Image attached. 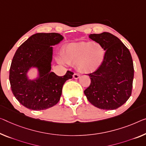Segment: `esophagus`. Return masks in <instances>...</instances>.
Masks as SVG:
<instances>
[{"label":"esophagus","mask_w":146,"mask_h":146,"mask_svg":"<svg viewBox=\"0 0 146 146\" xmlns=\"http://www.w3.org/2000/svg\"><path fill=\"white\" fill-rule=\"evenodd\" d=\"M80 75L78 73H74V75H73V78H74V79L77 80L80 78Z\"/></svg>","instance_id":"obj_1"}]
</instances>
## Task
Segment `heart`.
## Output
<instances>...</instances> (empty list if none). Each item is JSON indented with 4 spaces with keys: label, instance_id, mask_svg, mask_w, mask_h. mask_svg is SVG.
I'll list each match as a JSON object with an SVG mask.
<instances>
[{
    "label": "heart",
    "instance_id": "obj_1",
    "mask_svg": "<svg viewBox=\"0 0 146 146\" xmlns=\"http://www.w3.org/2000/svg\"><path fill=\"white\" fill-rule=\"evenodd\" d=\"M105 56L104 47L93 42L70 44L62 53V60L66 63L76 64L79 71L83 73L97 70L104 62Z\"/></svg>",
    "mask_w": 146,
    "mask_h": 146
}]
</instances>
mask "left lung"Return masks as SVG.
<instances>
[{"label": "left lung", "instance_id": "left-lung-1", "mask_svg": "<svg viewBox=\"0 0 146 146\" xmlns=\"http://www.w3.org/2000/svg\"><path fill=\"white\" fill-rule=\"evenodd\" d=\"M89 38L104 47L106 56L99 68L88 74L91 84L84 93L96 108L117 109L132 93L134 66L131 53L117 37L110 33L91 34Z\"/></svg>", "mask_w": 146, "mask_h": 146}]
</instances>
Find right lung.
<instances>
[{
  "label": "right lung",
  "instance_id": "obj_1",
  "mask_svg": "<svg viewBox=\"0 0 146 146\" xmlns=\"http://www.w3.org/2000/svg\"><path fill=\"white\" fill-rule=\"evenodd\" d=\"M64 38L59 33H36L29 37L17 49L10 68V86L20 104L33 110H42L55 106L59 101L62 86L72 78L67 71L59 76L51 72L53 48ZM31 67H36L39 77L30 80L26 74Z\"/></svg>",
  "mask_w": 146,
  "mask_h": 146
}]
</instances>
